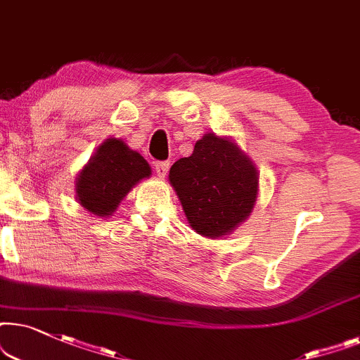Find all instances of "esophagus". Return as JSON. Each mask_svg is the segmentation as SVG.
<instances>
[{
  "mask_svg": "<svg viewBox=\"0 0 360 360\" xmlns=\"http://www.w3.org/2000/svg\"><path fill=\"white\" fill-rule=\"evenodd\" d=\"M167 169H169V162L167 161H158L155 165V171L160 177H165L167 174Z\"/></svg>",
  "mask_w": 360,
  "mask_h": 360,
  "instance_id": "34e87169",
  "label": "esophagus"
}]
</instances>
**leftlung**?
<instances>
[{
	"instance_id": "left-lung-1",
	"label": "left lung",
	"mask_w": 360,
	"mask_h": 360,
	"mask_svg": "<svg viewBox=\"0 0 360 360\" xmlns=\"http://www.w3.org/2000/svg\"><path fill=\"white\" fill-rule=\"evenodd\" d=\"M191 227L217 238L232 232L250 215L258 194L255 166L236 143L207 133L195 143L193 155L169 169Z\"/></svg>"
}]
</instances>
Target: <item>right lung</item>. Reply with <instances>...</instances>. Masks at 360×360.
Listing matches in <instances>:
<instances>
[{"instance_id":"1","label":"right lung","mask_w":360,"mask_h":360,"mask_svg":"<svg viewBox=\"0 0 360 360\" xmlns=\"http://www.w3.org/2000/svg\"><path fill=\"white\" fill-rule=\"evenodd\" d=\"M151 167L120 140H107L77 177V199L95 215H110Z\"/></svg>"}]
</instances>
